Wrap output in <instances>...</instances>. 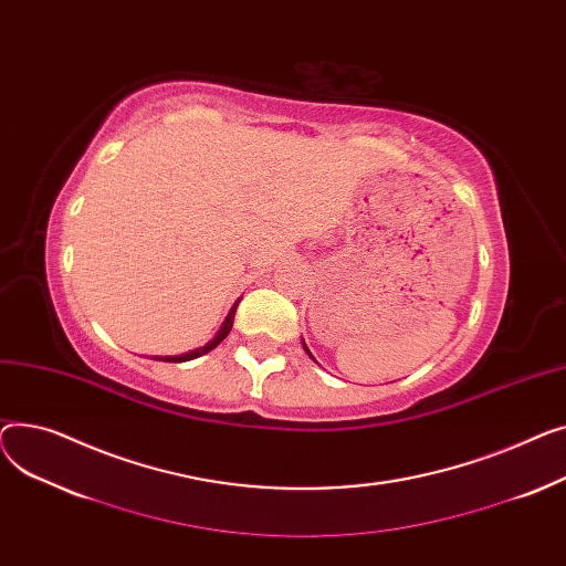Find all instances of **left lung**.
<instances>
[{"mask_svg":"<svg viewBox=\"0 0 566 566\" xmlns=\"http://www.w3.org/2000/svg\"><path fill=\"white\" fill-rule=\"evenodd\" d=\"M304 349H306V352H308V347H306V345H304ZM308 356H311V358H313V354H311V352H308Z\"/></svg>","mask_w":566,"mask_h":566,"instance_id":"8db88e82","label":"left lung"}]
</instances>
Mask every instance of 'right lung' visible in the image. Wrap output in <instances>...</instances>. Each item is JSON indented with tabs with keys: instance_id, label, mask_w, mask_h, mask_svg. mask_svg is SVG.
<instances>
[{
	"instance_id": "obj_1",
	"label": "right lung",
	"mask_w": 566,
	"mask_h": 566,
	"mask_svg": "<svg viewBox=\"0 0 566 566\" xmlns=\"http://www.w3.org/2000/svg\"><path fill=\"white\" fill-rule=\"evenodd\" d=\"M240 304V302H238ZM238 304L230 308V313H228V317H226V322H223V326L219 328V334L206 345V347H198V349H191V352H187V354H180V356H159L157 360H166V363H182V360H191V358H198V356H203V354H208L210 349H214L228 334H230V328H232V319H235V311H238Z\"/></svg>"
}]
</instances>
